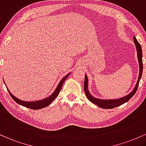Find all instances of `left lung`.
Masks as SVG:
<instances>
[{"instance_id":"1","label":"left lung","mask_w":146,"mask_h":146,"mask_svg":"<svg viewBox=\"0 0 146 146\" xmlns=\"http://www.w3.org/2000/svg\"><path fill=\"white\" fill-rule=\"evenodd\" d=\"M134 41H135V44L136 45V48H137V58H138L139 65V75L138 81H137V84L130 94H128L126 96H123V97L120 98V99H99L97 98H94V96H92L90 93L89 92L88 90V76L86 74H85V81H84V91L86 93L87 98H88L89 101H90L92 103L96 104L99 107L101 108L104 109H112L114 108L118 107V106H121V105L125 104V103L128 101L133 96V95L135 94L138 88L139 81H140L141 78L142 76V72H143V61H142V50L141 45L139 42L137 41V38L135 36H134Z\"/></svg>"}]
</instances>
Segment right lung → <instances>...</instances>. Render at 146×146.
<instances>
[{"label":"right lung","instance_id":"right-lung-1","mask_svg":"<svg viewBox=\"0 0 146 146\" xmlns=\"http://www.w3.org/2000/svg\"><path fill=\"white\" fill-rule=\"evenodd\" d=\"M70 74L69 73L68 74H67L66 76H64L63 78L61 79V81L59 82V83H58V86L56 87V90H54L52 94L50 95V96H48V97L45 98V99H42V100H40V101H22V100H20L18 98L15 97V96H14L11 93L9 92V90H8L7 88V90L9 92V94H10V96H11V98H12L14 100V101H16L17 104L21 105V106H24V107H26V108H30V109H32V110H39V109H41V108H45L47 107V106H48L49 105L51 104V103L52 101L54 100L57 97V96H58V94H59L60 90H61V88H62V86L63 85V83H64L65 79H66L68 77L69 75H70ZM5 83V82H4Z\"/></svg>","mask_w":146,"mask_h":146}]
</instances>
